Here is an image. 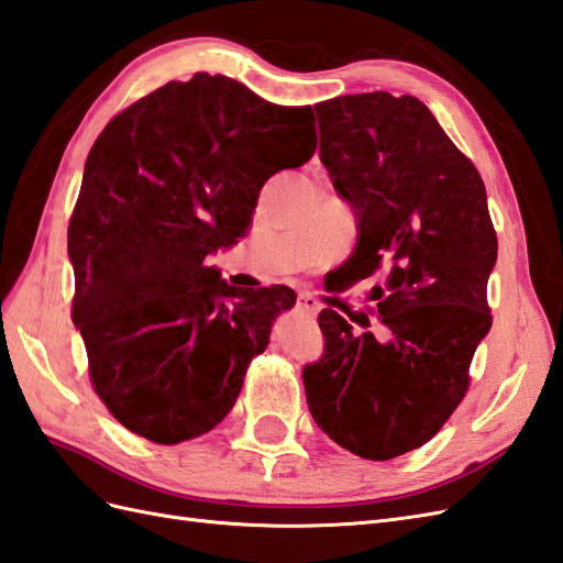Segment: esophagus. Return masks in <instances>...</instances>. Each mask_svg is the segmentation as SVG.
Returning a JSON list of instances; mask_svg holds the SVG:
<instances>
[{
	"mask_svg": "<svg viewBox=\"0 0 563 563\" xmlns=\"http://www.w3.org/2000/svg\"><path fill=\"white\" fill-rule=\"evenodd\" d=\"M297 307L305 311V313H309V316H316L321 311V305H319V299L316 297H311V295H299L297 297Z\"/></svg>",
	"mask_w": 563,
	"mask_h": 563,
	"instance_id": "obj_1",
	"label": "esophagus"
}]
</instances>
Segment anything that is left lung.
Masks as SVG:
<instances>
[{
	"label": "left lung",
	"mask_w": 563,
	"mask_h": 563,
	"mask_svg": "<svg viewBox=\"0 0 563 563\" xmlns=\"http://www.w3.org/2000/svg\"><path fill=\"white\" fill-rule=\"evenodd\" d=\"M313 111L321 164L356 221L347 280L383 271L385 283L373 287L378 333L354 335L338 311L319 313L325 354L301 378L330 440L385 461L426 444L466 395L493 325L497 235L481 173L419 99L344 95Z\"/></svg>",
	"instance_id": "obj_1"
}]
</instances>
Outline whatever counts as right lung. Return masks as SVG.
Returning a JSON list of instances; mask_svg holds the SVG:
<instances>
[{"label":"right lung","mask_w":563,"mask_h":563,"mask_svg":"<svg viewBox=\"0 0 563 563\" xmlns=\"http://www.w3.org/2000/svg\"><path fill=\"white\" fill-rule=\"evenodd\" d=\"M313 152L311 107L209 74L142 97L92 144L68 225L74 323L97 395L135 435L192 440L233 409L297 295L230 285L209 256L247 235L264 183Z\"/></svg>","instance_id":"add662e5"}]
</instances>
